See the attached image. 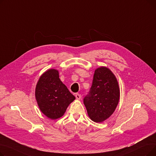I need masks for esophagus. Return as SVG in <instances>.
Wrapping results in <instances>:
<instances>
[{
  "mask_svg": "<svg viewBox=\"0 0 156 156\" xmlns=\"http://www.w3.org/2000/svg\"><path fill=\"white\" fill-rule=\"evenodd\" d=\"M81 95L80 94H75V97H76V99H78V100H80V99H81Z\"/></svg>",
  "mask_w": 156,
  "mask_h": 156,
  "instance_id": "obj_1",
  "label": "esophagus"
}]
</instances>
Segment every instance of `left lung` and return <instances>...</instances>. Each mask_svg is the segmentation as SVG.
<instances>
[{
    "mask_svg": "<svg viewBox=\"0 0 156 156\" xmlns=\"http://www.w3.org/2000/svg\"><path fill=\"white\" fill-rule=\"evenodd\" d=\"M120 96L118 82L106 67L95 69L92 87L83 99L88 115L93 121L101 122L115 111Z\"/></svg>",
    "mask_w": 156,
    "mask_h": 156,
    "instance_id": "obj_1",
    "label": "left lung"
}]
</instances>
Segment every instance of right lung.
Instances as JSON below:
<instances>
[{"label": "right lung", "mask_w": 156, "mask_h": 156, "mask_svg": "<svg viewBox=\"0 0 156 156\" xmlns=\"http://www.w3.org/2000/svg\"><path fill=\"white\" fill-rule=\"evenodd\" d=\"M35 97L40 111L51 119L62 117L75 99L59 79V71L50 69L43 73L35 88Z\"/></svg>", "instance_id": "obj_1"}]
</instances>
